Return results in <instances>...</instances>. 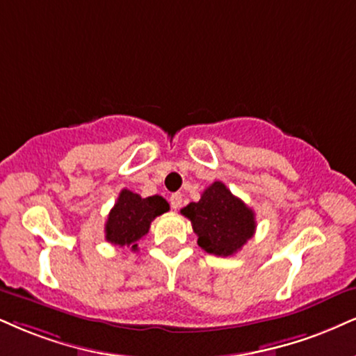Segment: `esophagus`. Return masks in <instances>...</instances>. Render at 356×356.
I'll return each mask as SVG.
<instances>
[{
	"instance_id": "obj_1",
	"label": "esophagus",
	"mask_w": 356,
	"mask_h": 356,
	"mask_svg": "<svg viewBox=\"0 0 356 356\" xmlns=\"http://www.w3.org/2000/svg\"><path fill=\"white\" fill-rule=\"evenodd\" d=\"M181 195H179V193H175V195H171L170 196V204H171V208L173 209H178L179 206H181Z\"/></svg>"
}]
</instances>
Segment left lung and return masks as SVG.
I'll return each instance as SVG.
<instances>
[{"mask_svg": "<svg viewBox=\"0 0 356 356\" xmlns=\"http://www.w3.org/2000/svg\"><path fill=\"white\" fill-rule=\"evenodd\" d=\"M181 214L191 221L200 248L214 256H232L256 231L252 209L221 181L206 188L198 203H190L181 209Z\"/></svg>", "mask_w": 356, "mask_h": 356, "instance_id": "obj_1", "label": "left lung"}]
</instances>
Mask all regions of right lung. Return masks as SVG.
Masks as SVG:
<instances>
[{"instance_id": "right-lung-1", "label": "right lung", "mask_w": 356, "mask_h": 356, "mask_svg": "<svg viewBox=\"0 0 356 356\" xmlns=\"http://www.w3.org/2000/svg\"><path fill=\"white\" fill-rule=\"evenodd\" d=\"M168 209L170 204L161 196L142 198L137 193L122 190L105 222V239L120 248L127 245L131 251H137V241L150 231L153 219Z\"/></svg>"}]
</instances>
